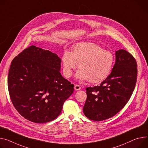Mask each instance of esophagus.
I'll return each mask as SVG.
<instances>
[{
  "mask_svg": "<svg viewBox=\"0 0 148 148\" xmlns=\"http://www.w3.org/2000/svg\"><path fill=\"white\" fill-rule=\"evenodd\" d=\"M74 88H75V90H80L81 89V86H80L78 85H75V86H74Z\"/></svg>",
  "mask_w": 148,
  "mask_h": 148,
  "instance_id": "obj_1",
  "label": "esophagus"
}]
</instances>
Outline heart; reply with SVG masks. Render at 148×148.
Segmentation results:
<instances>
[{
  "label": "heart",
  "mask_w": 148,
  "mask_h": 148,
  "mask_svg": "<svg viewBox=\"0 0 148 148\" xmlns=\"http://www.w3.org/2000/svg\"><path fill=\"white\" fill-rule=\"evenodd\" d=\"M114 62L113 54L91 42L75 45L72 51L65 50L62 57L64 76L69 78L79 64L76 77L82 81L98 83L110 75Z\"/></svg>",
  "instance_id": "1"
}]
</instances>
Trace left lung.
<instances>
[{"label": "left lung", "mask_w": 148, "mask_h": 148, "mask_svg": "<svg viewBox=\"0 0 148 148\" xmlns=\"http://www.w3.org/2000/svg\"><path fill=\"white\" fill-rule=\"evenodd\" d=\"M137 73V63L133 56L123 49L116 51L115 64L108 77L99 86L86 88L85 116L99 121L116 115L130 99Z\"/></svg>", "instance_id": "obj_1"}]
</instances>
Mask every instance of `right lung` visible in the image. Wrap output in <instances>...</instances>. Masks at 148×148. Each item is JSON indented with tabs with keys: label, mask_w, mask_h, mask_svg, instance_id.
I'll use <instances>...</instances> for the list:
<instances>
[{
	"label": "right lung",
	"mask_w": 148,
	"mask_h": 148,
	"mask_svg": "<svg viewBox=\"0 0 148 148\" xmlns=\"http://www.w3.org/2000/svg\"><path fill=\"white\" fill-rule=\"evenodd\" d=\"M56 53L32 45L11 63L8 78L10 97L20 114L34 123L51 121L60 114L74 86L60 73Z\"/></svg>",
	"instance_id": "obj_1"
}]
</instances>
